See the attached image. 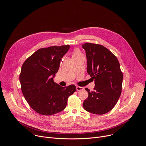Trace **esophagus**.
Wrapping results in <instances>:
<instances>
[{"label": "esophagus", "mask_w": 146, "mask_h": 146, "mask_svg": "<svg viewBox=\"0 0 146 146\" xmlns=\"http://www.w3.org/2000/svg\"><path fill=\"white\" fill-rule=\"evenodd\" d=\"M83 89H84V88L82 87H79V86L76 87L77 91H81V90H83Z\"/></svg>", "instance_id": "obj_1"}]
</instances>
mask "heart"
<instances>
[{"label": "heart", "mask_w": 146, "mask_h": 146, "mask_svg": "<svg viewBox=\"0 0 146 146\" xmlns=\"http://www.w3.org/2000/svg\"><path fill=\"white\" fill-rule=\"evenodd\" d=\"M82 55L80 51L79 50V49H76L74 52H73V56H79Z\"/></svg>", "instance_id": "obj_1"}]
</instances>
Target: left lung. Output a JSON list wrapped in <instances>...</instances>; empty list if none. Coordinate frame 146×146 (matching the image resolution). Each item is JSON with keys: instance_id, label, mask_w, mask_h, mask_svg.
I'll use <instances>...</instances> for the list:
<instances>
[{"instance_id": "8db88e82", "label": "left lung", "mask_w": 146, "mask_h": 146, "mask_svg": "<svg viewBox=\"0 0 146 146\" xmlns=\"http://www.w3.org/2000/svg\"><path fill=\"white\" fill-rule=\"evenodd\" d=\"M87 59V73L95 81L94 90L87 88L88 98L83 102L84 110L102 115L112 110L122 92L123 74L120 64L107 48L97 44L82 45Z\"/></svg>"}]
</instances>
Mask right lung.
Returning <instances> with one entry per match:
<instances>
[{
	"instance_id": "right-lung-1",
	"label": "right lung",
	"mask_w": 146,
	"mask_h": 146,
	"mask_svg": "<svg viewBox=\"0 0 146 146\" xmlns=\"http://www.w3.org/2000/svg\"><path fill=\"white\" fill-rule=\"evenodd\" d=\"M69 48L67 45L39 49L22 65L19 78L23 94L39 114L52 115L62 111L69 97L76 90L73 84L62 87L53 80Z\"/></svg>"
}]
</instances>
